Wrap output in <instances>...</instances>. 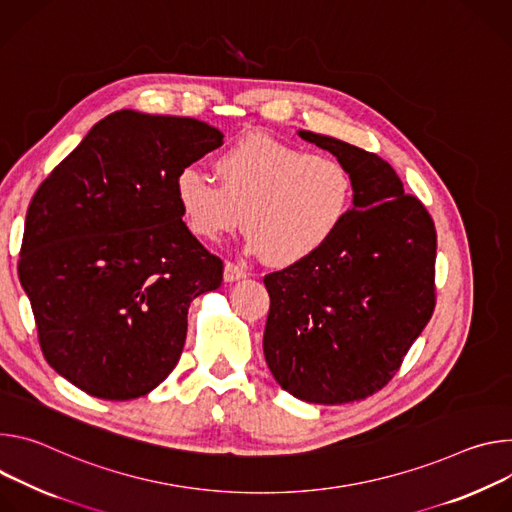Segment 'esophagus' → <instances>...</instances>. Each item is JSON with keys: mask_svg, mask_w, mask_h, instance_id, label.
<instances>
[{"mask_svg": "<svg viewBox=\"0 0 512 512\" xmlns=\"http://www.w3.org/2000/svg\"><path fill=\"white\" fill-rule=\"evenodd\" d=\"M248 276V270L236 262H225V268H223V280L225 282H236L240 278H246Z\"/></svg>", "mask_w": 512, "mask_h": 512, "instance_id": "esophagus-1", "label": "esophagus"}]
</instances>
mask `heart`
<instances>
[{"mask_svg": "<svg viewBox=\"0 0 512 512\" xmlns=\"http://www.w3.org/2000/svg\"><path fill=\"white\" fill-rule=\"evenodd\" d=\"M217 179L183 168L175 199L187 230L219 242L244 223L250 248L278 268L317 256L342 230L356 195L348 164L333 154L262 134L223 148L213 160Z\"/></svg>", "mask_w": 512, "mask_h": 512, "instance_id": "obj_1", "label": "heart"}]
</instances>
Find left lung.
Returning <instances> with one entry per match:
<instances>
[{
    "label": "left lung",
    "instance_id": "obj_1",
    "mask_svg": "<svg viewBox=\"0 0 512 512\" xmlns=\"http://www.w3.org/2000/svg\"><path fill=\"white\" fill-rule=\"evenodd\" d=\"M299 136L348 164L356 195L317 256L264 276V358L297 399L344 405L384 388L429 323L437 234L386 160L329 136Z\"/></svg>",
    "mask_w": 512,
    "mask_h": 512
}]
</instances>
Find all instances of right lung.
Wrapping results in <instances>:
<instances>
[{"label": "right lung", "mask_w": 512, "mask_h": 512, "mask_svg": "<svg viewBox=\"0 0 512 512\" xmlns=\"http://www.w3.org/2000/svg\"><path fill=\"white\" fill-rule=\"evenodd\" d=\"M221 144L205 122L122 109L34 193L18 274L46 362L83 392L138 399L177 366L223 262L187 230L175 179Z\"/></svg>", "instance_id": "obj_1"}]
</instances>
